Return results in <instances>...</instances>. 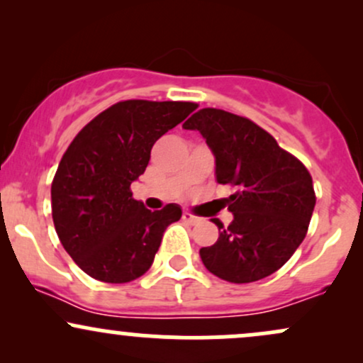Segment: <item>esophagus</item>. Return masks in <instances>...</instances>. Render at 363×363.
<instances>
[{"instance_id": "obj_1", "label": "esophagus", "mask_w": 363, "mask_h": 363, "mask_svg": "<svg viewBox=\"0 0 363 363\" xmlns=\"http://www.w3.org/2000/svg\"><path fill=\"white\" fill-rule=\"evenodd\" d=\"M182 220L189 225H196V223L201 222V218H199V216H194L193 213H189V211H184V213H182Z\"/></svg>"}]
</instances>
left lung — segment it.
<instances>
[{
  "label": "left lung",
  "instance_id": "8db88e82",
  "mask_svg": "<svg viewBox=\"0 0 363 363\" xmlns=\"http://www.w3.org/2000/svg\"><path fill=\"white\" fill-rule=\"evenodd\" d=\"M201 133L215 157L218 184L237 187L225 199L234 215L218 240L199 249L203 264L230 283H251L280 269L307 234L315 206L309 170L268 131L222 109H201L182 124Z\"/></svg>",
  "mask_w": 363,
  "mask_h": 363
}]
</instances>
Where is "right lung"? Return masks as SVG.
<instances>
[{
    "label": "right lung",
    "mask_w": 363,
    "mask_h": 363,
    "mask_svg": "<svg viewBox=\"0 0 363 363\" xmlns=\"http://www.w3.org/2000/svg\"><path fill=\"white\" fill-rule=\"evenodd\" d=\"M193 102L124 101L94 118L62 155L51 186L62 247L89 277L128 283L152 266L162 237L182 210L152 211L129 191L155 141L196 109Z\"/></svg>",
    "instance_id": "right-lung-1"
}]
</instances>
